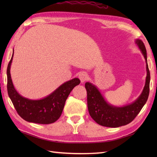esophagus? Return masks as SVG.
I'll use <instances>...</instances> for the list:
<instances>
[{"mask_svg":"<svg viewBox=\"0 0 157 157\" xmlns=\"http://www.w3.org/2000/svg\"><path fill=\"white\" fill-rule=\"evenodd\" d=\"M79 78L80 79V81L82 83H84L85 81H86V79H88V73L86 72H81L79 74Z\"/></svg>","mask_w":157,"mask_h":157,"instance_id":"1","label":"esophagus"}]
</instances>
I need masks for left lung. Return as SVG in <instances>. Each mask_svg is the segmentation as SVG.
I'll use <instances>...</instances> for the list:
<instances>
[{"instance_id":"1","label":"left lung","mask_w":157,"mask_h":157,"mask_svg":"<svg viewBox=\"0 0 157 157\" xmlns=\"http://www.w3.org/2000/svg\"><path fill=\"white\" fill-rule=\"evenodd\" d=\"M135 43L145 59L146 77L143 90L134 102L122 106H114L106 101L95 85L90 82L85 84L90 115L99 125L109 128H118L128 124L135 119L147 101L151 76L147 63L146 50L141 40L136 39Z\"/></svg>"}]
</instances>
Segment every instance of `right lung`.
I'll return each mask as SVG.
<instances>
[{"label": "right lung", "instance_id": "add662e5", "mask_svg": "<svg viewBox=\"0 0 157 157\" xmlns=\"http://www.w3.org/2000/svg\"><path fill=\"white\" fill-rule=\"evenodd\" d=\"M14 49L6 70L7 75V91L10 99L19 116L26 121L50 124L55 122L61 117L65 103L70 92L80 83L78 78H73L63 83L46 97L32 100L23 97L16 90L13 86L11 73Z\"/></svg>", "mask_w": 157, "mask_h": 157}]
</instances>
